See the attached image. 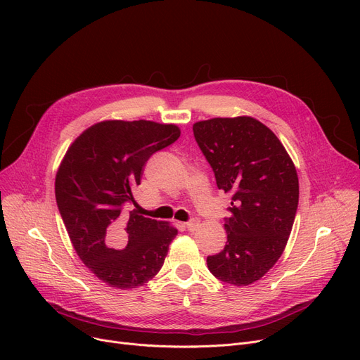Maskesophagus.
<instances>
[{"mask_svg":"<svg viewBox=\"0 0 360 360\" xmlns=\"http://www.w3.org/2000/svg\"><path fill=\"white\" fill-rule=\"evenodd\" d=\"M198 226H200V220L198 219H193V220H190V221L185 224V228L190 231V232H194L198 228Z\"/></svg>","mask_w":360,"mask_h":360,"instance_id":"34e87169","label":"esophagus"}]
</instances>
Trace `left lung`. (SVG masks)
<instances>
[{
  "instance_id": "obj_1",
  "label": "left lung",
  "mask_w": 360,
  "mask_h": 360,
  "mask_svg": "<svg viewBox=\"0 0 360 360\" xmlns=\"http://www.w3.org/2000/svg\"><path fill=\"white\" fill-rule=\"evenodd\" d=\"M219 190L232 195L221 252L207 257L220 281L248 286L286 248L299 201L296 167L274 132L252 117L212 118L193 125Z\"/></svg>"
}]
</instances>
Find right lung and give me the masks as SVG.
I'll return each mask as SVG.
<instances>
[{
    "label": "right lung",
    "instance_id": "obj_1",
    "mask_svg": "<svg viewBox=\"0 0 360 360\" xmlns=\"http://www.w3.org/2000/svg\"><path fill=\"white\" fill-rule=\"evenodd\" d=\"M175 124L109 120L72 141L55 176V198L72 247L84 266L110 288L134 289L162 269L178 229L124 210L134 202L143 167L175 143Z\"/></svg>",
    "mask_w": 360,
    "mask_h": 360
}]
</instances>
